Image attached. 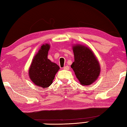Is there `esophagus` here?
<instances>
[{"label": "esophagus", "instance_id": "obj_1", "mask_svg": "<svg viewBox=\"0 0 127 127\" xmlns=\"http://www.w3.org/2000/svg\"><path fill=\"white\" fill-rule=\"evenodd\" d=\"M63 69H65V70H69V66L68 65H66L65 66H64Z\"/></svg>", "mask_w": 127, "mask_h": 127}]
</instances>
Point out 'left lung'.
<instances>
[{
	"mask_svg": "<svg viewBox=\"0 0 127 127\" xmlns=\"http://www.w3.org/2000/svg\"><path fill=\"white\" fill-rule=\"evenodd\" d=\"M74 62L71 68L74 71L80 84L88 86L97 79L100 74V65L93 53L88 48L82 45L73 48Z\"/></svg>",
	"mask_w": 127,
	"mask_h": 127,
	"instance_id": "obj_1",
	"label": "left lung"
}]
</instances>
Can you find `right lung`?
Returning a JSON list of instances; mask_svg holds the SVG:
<instances>
[{"label": "right lung", "instance_id": "1", "mask_svg": "<svg viewBox=\"0 0 127 127\" xmlns=\"http://www.w3.org/2000/svg\"><path fill=\"white\" fill-rule=\"evenodd\" d=\"M50 45H43L32 62L29 74L32 81L36 86L47 88L52 84L55 75L59 69L57 64L48 59Z\"/></svg>", "mask_w": 127, "mask_h": 127}]
</instances>
